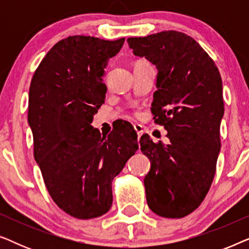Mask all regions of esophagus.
Listing matches in <instances>:
<instances>
[{"label": "esophagus", "instance_id": "esophagus-1", "mask_svg": "<svg viewBox=\"0 0 249 249\" xmlns=\"http://www.w3.org/2000/svg\"><path fill=\"white\" fill-rule=\"evenodd\" d=\"M134 129L136 130V132H137L138 137H141V136L142 135V132H144V128H142V124H134Z\"/></svg>", "mask_w": 249, "mask_h": 249}]
</instances>
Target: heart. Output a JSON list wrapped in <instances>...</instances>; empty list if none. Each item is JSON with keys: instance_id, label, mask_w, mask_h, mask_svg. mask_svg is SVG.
Segmentation results:
<instances>
[{"instance_id": "heart-1", "label": "heart", "mask_w": 249, "mask_h": 249, "mask_svg": "<svg viewBox=\"0 0 249 249\" xmlns=\"http://www.w3.org/2000/svg\"><path fill=\"white\" fill-rule=\"evenodd\" d=\"M136 63H146V61H137Z\"/></svg>"}]
</instances>
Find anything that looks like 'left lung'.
Here are the masks:
<instances>
[{
	"label": "left lung",
	"instance_id": "8db88e82",
	"mask_svg": "<svg viewBox=\"0 0 249 249\" xmlns=\"http://www.w3.org/2000/svg\"><path fill=\"white\" fill-rule=\"evenodd\" d=\"M134 53L158 68L151 111L168 130V145L142 135L141 149L151 161L144 179L153 212L180 219L198 207L209 193L219 156L224 113L222 79L209 54L193 37L177 30L130 37Z\"/></svg>",
	"mask_w": 249,
	"mask_h": 249
}]
</instances>
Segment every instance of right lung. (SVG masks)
<instances>
[{"instance_id": "add662e5", "label": "right lung", "mask_w": 249, "mask_h": 249, "mask_svg": "<svg viewBox=\"0 0 249 249\" xmlns=\"http://www.w3.org/2000/svg\"><path fill=\"white\" fill-rule=\"evenodd\" d=\"M124 38L69 36L51 49L29 87L34 158L54 203L87 220L111 209L112 181L138 149L137 134H100L90 124L104 103V68Z\"/></svg>"}]
</instances>
